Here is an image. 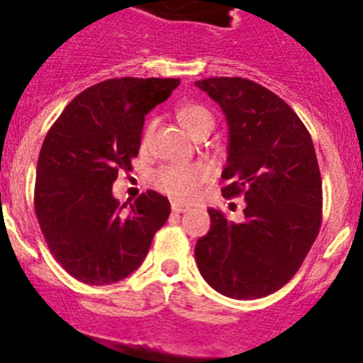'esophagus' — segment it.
Returning <instances> with one entry per match:
<instances>
[{
	"instance_id": "34e87169",
	"label": "esophagus",
	"mask_w": 363,
	"mask_h": 363,
	"mask_svg": "<svg viewBox=\"0 0 363 363\" xmlns=\"http://www.w3.org/2000/svg\"><path fill=\"white\" fill-rule=\"evenodd\" d=\"M172 211H174V213H184V211H188V206L181 204V202H172Z\"/></svg>"
}]
</instances>
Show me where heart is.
<instances>
[{"label":"heart","instance_id":"b5f03b06","mask_svg":"<svg viewBox=\"0 0 363 363\" xmlns=\"http://www.w3.org/2000/svg\"><path fill=\"white\" fill-rule=\"evenodd\" d=\"M179 123L189 132L195 134L199 128L202 127H213L215 118H213L211 111L206 109L201 104H184L179 107L177 111ZM155 121H148L147 128H145V140H148L150 132L154 130ZM209 170L208 166L195 162V164H168L159 168L154 174L152 181L159 191L166 193L168 197L175 199V201H189L195 195L199 186L208 179Z\"/></svg>","mask_w":363,"mask_h":363}]
</instances>
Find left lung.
Returning <instances> with one entry per match:
<instances>
[{"label":"left lung","instance_id":"8db88e82","mask_svg":"<svg viewBox=\"0 0 363 363\" xmlns=\"http://www.w3.org/2000/svg\"><path fill=\"white\" fill-rule=\"evenodd\" d=\"M229 127L223 197L243 195L245 218L209 209L199 238L202 277L231 299H259L289 283L319 235L323 181L310 132L286 101L247 79L197 80Z\"/></svg>","mask_w":363,"mask_h":363}]
</instances>
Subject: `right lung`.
Returning <instances> with one entry per match:
<instances>
[{"label":"right lung","instance_id":"right-lung-1","mask_svg":"<svg viewBox=\"0 0 363 363\" xmlns=\"http://www.w3.org/2000/svg\"><path fill=\"white\" fill-rule=\"evenodd\" d=\"M179 79H111L71 100L44 138L37 161L35 215L62 269L86 284L130 276L170 216L148 189L123 206L113 197L118 170H130L145 116Z\"/></svg>","mask_w":363,"mask_h":363}]
</instances>
